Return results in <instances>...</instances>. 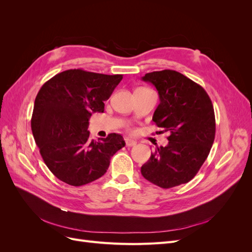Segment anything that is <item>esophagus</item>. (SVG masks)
Here are the masks:
<instances>
[{
    "label": "esophagus",
    "instance_id": "obj_1",
    "mask_svg": "<svg viewBox=\"0 0 252 252\" xmlns=\"http://www.w3.org/2000/svg\"><path fill=\"white\" fill-rule=\"evenodd\" d=\"M125 143H126L127 146H129V147L135 146V145H136V142H135L134 140H131V139H126V140H125Z\"/></svg>",
    "mask_w": 252,
    "mask_h": 252
}]
</instances>
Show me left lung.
I'll return each mask as SVG.
<instances>
[{
	"label": "left lung",
	"instance_id": "1",
	"mask_svg": "<svg viewBox=\"0 0 252 252\" xmlns=\"http://www.w3.org/2000/svg\"><path fill=\"white\" fill-rule=\"evenodd\" d=\"M144 82L158 90L159 104L152 121L168 132V145L157 147L141 167L143 177L171 188L194 178L207 158L216 135L211 100L199 84L174 70L146 73Z\"/></svg>",
	"mask_w": 252,
	"mask_h": 252
}]
</instances>
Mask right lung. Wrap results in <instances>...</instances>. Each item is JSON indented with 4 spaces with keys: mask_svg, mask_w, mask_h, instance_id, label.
Segmentation results:
<instances>
[{
    "mask_svg": "<svg viewBox=\"0 0 252 252\" xmlns=\"http://www.w3.org/2000/svg\"><path fill=\"white\" fill-rule=\"evenodd\" d=\"M122 74L69 69L56 74L41 87L32 118V130L49 170L62 182L82 186L101 178L110 158L125 146L123 136L110 133L89 139V119L104 112Z\"/></svg>",
    "mask_w": 252,
    "mask_h": 252,
    "instance_id": "add662e5",
    "label": "right lung"
}]
</instances>
